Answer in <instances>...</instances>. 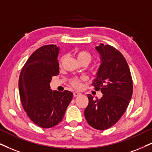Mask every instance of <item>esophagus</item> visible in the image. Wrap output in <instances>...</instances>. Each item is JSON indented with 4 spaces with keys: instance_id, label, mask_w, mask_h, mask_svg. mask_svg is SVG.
<instances>
[{
    "instance_id": "1",
    "label": "esophagus",
    "mask_w": 152,
    "mask_h": 152,
    "mask_svg": "<svg viewBox=\"0 0 152 152\" xmlns=\"http://www.w3.org/2000/svg\"><path fill=\"white\" fill-rule=\"evenodd\" d=\"M73 95H74L75 97H76V96H80V95H81V94L78 92V91H74V92H73Z\"/></svg>"
}]
</instances>
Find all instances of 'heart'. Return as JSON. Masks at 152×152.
<instances>
[{"instance_id": "1", "label": "heart", "mask_w": 152, "mask_h": 152, "mask_svg": "<svg viewBox=\"0 0 152 152\" xmlns=\"http://www.w3.org/2000/svg\"><path fill=\"white\" fill-rule=\"evenodd\" d=\"M75 56L77 59V61L80 64H85L88 65L91 61L92 57H91V54L85 50H80L77 51L75 53ZM64 61V57H62L61 59V63ZM85 80L84 78H79V77H74L70 80V85L75 89H80L82 87V82Z\"/></svg>"}]
</instances>
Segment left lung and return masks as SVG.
I'll return each mask as SVG.
<instances>
[{
    "mask_svg": "<svg viewBox=\"0 0 152 152\" xmlns=\"http://www.w3.org/2000/svg\"><path fill=\"white\" fill-rule=\"evenodd\" d=\"M100 55L101 65L92 85L100 89L103 96L94 98L87 94L89 104L85 117L89 125L104 130L115 124L128 108L132 95V80L124 56L110 45L96 46Z\"/></svg>",
    "mask_w": 152,
    "mask_h": 152,
    "instance_id": "8db88e82",
    "label": "left lung"
}]
</instances>
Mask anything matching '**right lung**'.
<instances>
[{
    "mask_svg": "<svg viewBox=\"0 0 152 152\" xmlns=\"http://www.w3.org/2000/svg\"><path fill=\"white\" fill-rule=\"evenodd\" d=\"M59 51L52 44L38 48L22 67L19 79L22 106L31 121L43 128L58 124L73 96L71 91L50 89L52 77L59 75Z\"/></svg>",
    "mask_w": 152,
    "mask_h": 152,
    "instance_id": "1",
    "label": "right lung"
}]
</instances>
